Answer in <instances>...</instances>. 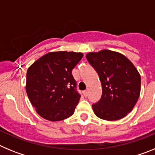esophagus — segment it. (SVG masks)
<instances>
[{"instance_id": "obj_1", "label": "esophagus", "mask_w": 155, "mask_h": 155, "mask_svg": "<svg viewBox=\"0 0 155 155\" xmlns=\"http://www.w3.org/2000/svg\"><path fill=\"white\" fill-rule=\"evenodd\" d=\"M83 94H84V97H87V94H88V92H87V91H84V92H83Z\"/></svg>"}]
</instances>
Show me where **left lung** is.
Masks as SVG:
<instances>
[{"label":"left lung","mask_w":155,"mask_h":155,"mask_svg":"<svg viewBox=\"0 0 155 155\" xmlns=\"http://www.w3.org/2000/svg\"><path fill=\"white\" fill-rule=\"evenodd\" d=\"M86 58L102 84L101 99L92 105L94 114L108 121L125 117L140 93V75L135 66L124 55L109 50L88 53Z\"/></svg>","instance_id":"1"}]
</instances>
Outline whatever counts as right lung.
Returning <instances> with one entry per match:
<instances>
[{"label":"right lung","instance_id":"add662e5","mask_svg":"<svg viewBox=\"0 0 155 155\" xmlns=\"http://www.w3.org/2000/svg\"><path fill=\"white\" fill-rule=\"evenodd\" d=\"M82 57L81 53L50 52L28 68L25 89L41 117L56 122L74 114L81 95L76 91L72 70Z\"/></svg>","mask_w":155,"mask_h":155}]
</instances>
